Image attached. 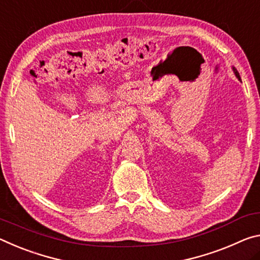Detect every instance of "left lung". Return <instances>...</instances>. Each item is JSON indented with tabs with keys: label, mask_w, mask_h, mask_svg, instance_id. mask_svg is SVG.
Wrapping results in <instances>:
<instances>
[{
	"label": "left lung",
	"mask_w": 260,
	"mask_h": 260,
	"mask_svg": "<svg viewBox=\"0 0 260 260\" xmlns=\"http://www.w3.org/2000/svg\"><path fill=\"white\" fill-rule=\"evenodd\" d=\"M233 71H234V74H235V76H236V78L238 79V80H241V77H240V74H238V71L235 69V67H233Z\"/></svg>",
	"instance_id": "8db88e82"
}]
</instances>
